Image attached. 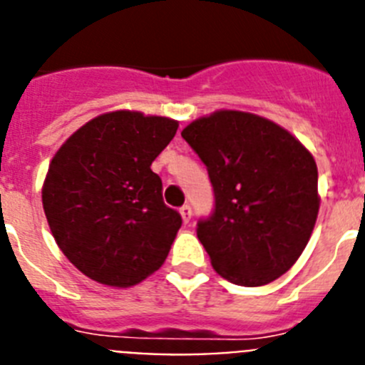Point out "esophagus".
Here are the masks:
<instances>
[{"label": "esophagus", "mask_w": 365, "mask_h": 365, "mask_svg": "<svg viewBox=\"0 0 365 365\" xmlns=\"http://www.w3.org/2000/svg\"><path fill=\"white\" fill-rule=\"evenodd\" d=\"M180 215H182V220L185 222V224H189L192 218V211L189 205H183V207H180Z\"/></svg>", "instance_id": "esophagus-1"}]
</instances>
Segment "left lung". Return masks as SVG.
<instances>
[{
    "mask_svg": "<svg viewBox=\"0 0 365 365\" xmlns=\"http://www.w3.org/2000/svg\"><path fill=\"white\" fill-rule=\"evenodd\" d=\"M182 138L213 183L215 211L196 235L217 274L240 287L281 277L318 218V167L309 148L277 123L239 110L200 117Z\"/></svg>",
    "mask_w": 365,
    "mask_h": 365,
    "instance_id": "1",
    "label": "left lung"
}]
</instances>
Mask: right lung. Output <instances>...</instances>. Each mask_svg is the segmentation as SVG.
Here are the masks:
<instances>
[{
	"mask_svg": "<svg viewBox=\"0 0 365 365\" xmlns=\"http://www.w3.org/2000/svg\"><path fill=\"white\" fill-rule=\"evenodd\" d=\"M178 130L170 117L117 110L97 115L56 150L42 204L58 248L86 277L128 288L160 270L182 226L152 173Z\"/></svg>",
	"mask_w": 365,
	"mask_h": 365,
	"instance_id": "right-lung-1",
	"label": "right lung"
}]
</instances>
